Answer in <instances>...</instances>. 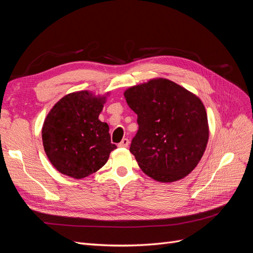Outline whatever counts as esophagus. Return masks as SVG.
Masks as SVG:
<instances>
[{"instance_id": "34e87169", "label": "esophagus", "mask_w": 253, "mask_h": 253, "mask_svg": "<svg viewBox=\"0 0 253 253\" xmlns=\"http://www.w3.org/2000/svg\"><path fill=\"white\" fill-rule=\"evenodd\" d=\"M128 143H129V140L127 138H124L121 140L120 143H118V147L119 148H127Z\"/></svg>"}]
</instances>
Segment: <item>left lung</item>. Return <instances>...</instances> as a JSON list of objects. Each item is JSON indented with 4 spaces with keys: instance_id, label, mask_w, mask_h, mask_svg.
Returning <instances> with one entry per match:
<instances>
[{
    "instance_id": "left-lung-1",
    "label": "left lung",
    "mask_w": 253,
    "mask_h": 253,
    "mask_svg": "<svg viewBox=\"0 0 253 253\" xmlns=\"http://www.w3.org/2000/svg\"><path fill=\"white\" fill-rule=\"evenodd\" d=\"M124 95L137 114L139 127L129 152L140 169L160 182L186 177L200 163L209 139L201 99L165 78L131 86Z\"/></svg>"
}]
</instances>
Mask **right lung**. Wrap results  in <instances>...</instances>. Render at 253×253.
<instances>
[{
    "instance_id": "obj_1",
    "label": "right lung",
    "mask_w": 253,
    "mask_h": 253,
    "mask_svg": "<svg viewBox=\"0 0 253 253\" xmlns=\"http://www.w3.org/2000/svg\"><path fill=\"white\" fill-rule=\"evenodd\" d=\"M105 100L104 95L75 91L61 98L47 114L42 127L43 147L61 174L86 177L101 169L116 149L108 124L99 120Z\"/></svg>"
}]
</instances>
